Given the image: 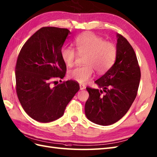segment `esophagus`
Listing matches in <instances>:
<instances>
[{"label":"esophagus","instance_id":"obj_1","mask_svg":"<svg viewBox=\"0 0 157 157\" xmlns=\"http://www.w3.org/2000/svg\"><path fill=\"white\" fill-rule=\"evenodd\" d=\"M79 86H80V89H81V90H83V89H85V85H84L80 84Z\"/></svg>","mask_w":157,"mask_h":157}]
</instances>
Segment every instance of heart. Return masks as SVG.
Listing matches in <instances>:
<instances>
[{"mask_svg":"<svg viewBox=\"0 0 157 157\" xmlns=\"http://www.w3.org/2000/svg\"><path fill=\"white\" fill-rule=\"evenodd\" d=\"M75 46L79 55L85 54V65L71 70L68 75L70 78L79 83L87 82L93 74V69L99 74L106 72L116 61V46L93 33L86 32L80 35L76 38ZM60 55L64 64L71 67L75 64L77 54L72 48L63 47Z\"/></svg>","mask_w":157,"mask_h":157,"instance_id":"b5f03b06","label":"heart"}]
</instances>
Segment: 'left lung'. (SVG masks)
<instances>
[{
    "instance_id": "left-lung-1",
    "label": "left lung",
    "mask_w": 157,
    "mask_h": 157,
    "mask_svg": "<svg viewBox=\"0 0 157 157\" xmlns=\"http://www.w3.org/2000/svg\"><path fill=\"white\" fill-rule=\"evenodd\" d=\"M117 38L116 62L95 81L102 89L86 87L89 97L85 115L92 122L101 126L116 123L128 112L140 81V69L133 48L121 35L117 34Z\"/></svg>"
}]
</instances>
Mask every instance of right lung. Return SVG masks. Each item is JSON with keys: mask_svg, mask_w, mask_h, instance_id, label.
Listing matches in <instances>:
<instances>
[{"mask_svg": "<svg viewBox=\"0 0 157 157\" xmlns=\"http://www.w3.org/2000/svg\"><path fill=\"white\" fill-rule=\"evenodd\" d=\"M69 34L67 29L42 27L26 41L17 58V97L25 112L40 122H50L63 116L80 89L78 83L71 80L52 85L56 82L54 78L62 79L65 76L67 66L60 51Z\"/></svg>", "mask_w": 157, "mask_h": 157, "instance_id": "obj_1", "label": "right lung"}]
</instances>
